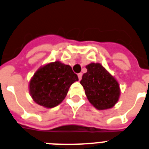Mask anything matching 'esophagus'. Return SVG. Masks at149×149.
I'll return each mask as SVG.
<instances>
[{"label":"esophagus","instance_id":"obj_1","mask_svg":"<svg viewBox=\"0 0 149 149\" xmlns=\"http://www.w3.org/2000/svg\"><path fill=\"white\" fill-rule=\"evenodd\" d=\"M82 76H83V74H82V73H79L78 74L79 80H81V79H82Z\"/></svg>","mask_w":149,"mask_h":149}]
</instances>
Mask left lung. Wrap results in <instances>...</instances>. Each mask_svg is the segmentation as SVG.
I'll return each instance as SVG.
<instances>
[{
    "label": "left lung",
    "mask_w": 149,
    "mask_h": 149,
    "mask_svg": "<svg viewBox=\"0 0 149 149\" xmlns=\"http://www.w3.org/2000/svg\"><path fill=\"white\" fill-rule=\"evenodd\" d=\"M86 68L87 72L83 75L80 83L89 102L99 110L113 107L120 95L116 79L100 63H92Z\"/></svg>",
    "instance_id": "8db88e82"
}]
</instances>
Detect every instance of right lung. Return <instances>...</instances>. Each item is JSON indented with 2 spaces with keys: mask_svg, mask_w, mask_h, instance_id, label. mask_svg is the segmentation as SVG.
<instances>
[{
  "mask_svg": "<svg viewBox=\"0 0 149 149\" xmlns=\"http://www.w3.org/2000/svg\"><path fill=\"white\" fill-rule=\"evenodd\" d=\"M78 80L70 66L60 61L49 63L34 73L30 81V93L38 105L54 108L62 102L69 88Z\"/></svg>",
  "mask_w": 149,
  "mask_h": 149,
  "instance_id": "add662e5",
  "label": "right lung"
}]
</instances>
